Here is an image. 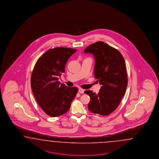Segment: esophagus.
<instances>
[{
  "mask_svg": "<svg viewBox=\"0 0 159 159\" xmlns=\"http://www.w3.org/2000/svg\"><path fill=\"white\" fill-rule=\"evenodd\" d=\"M84 89H81V88H79V92L80 93L83 94V93H84Z\"/></svg>",
  "mask_w": 159,
  "mask_h": 159,
  "instance_id": "1",
  "label": "esophagus"
}]
</instances>
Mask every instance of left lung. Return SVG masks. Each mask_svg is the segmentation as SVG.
Masks as SVG:
<instances>
[{
    "label": "left lung",
    "instance_id": "1",
    "mask_svg": "<svg viewBox=\"0 0 159 159\" xmlns=\"http://www.w3.org/2000/svg\"><path fill=\"white\" fill-rule=\"evenodd\" d=\"M84 52L93 55L94 73L101 85L98 94L89 90L84 92L90 97L88 108L94 114L108 116L116 110L126 92L128 77L124 58L119 51L102 41L91 44Z\"/></svg>",
    "mask_w": 159,
    "mask_h": 159
}]
</instances>
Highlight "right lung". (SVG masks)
<instances>
[{
	"label": "right lung",
	"instance_id": "right-lung-1",
	"mask_svg": "<svg viewBox=\"0 0 159 159\" xmlns=\"http://www.w3.org/2000/svg\"><path fill=\"white\" fill-rule=\"evenodd\" d=\"M76 49H51L39 58L31 77V86L39 106L49 116L55 117L66 113L76 96V87H67L58 81L67 60Z\"/></svg>",
	"mask_w": 159,
	"mask_h": 159
}]
</instances>
